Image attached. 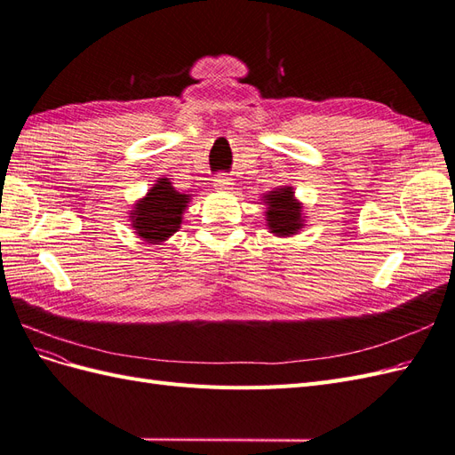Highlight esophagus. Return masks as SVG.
<instances>
[{"mask_svg": "<svg viewBox=\"0 0 455 455\" xmlns=\"http://www.w3.org/2000/svg\"><path fill=\"white\" fill-rule=\"evenodd\" d=\"M231 178L228 174H216L214 176V188L218 189H229L231 188Z\"/></svg>", "mask_w": 455, "mask_h": 455, "instance_id": "obj_1", "label": "esophagus"}]
</instances>
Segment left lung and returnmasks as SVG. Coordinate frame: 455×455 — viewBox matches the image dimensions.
Masks as SVG:
<instances>
[{
    "label": "left lung",
    "mask_w": 455,
    "mask_h": 455,
    "mask_svg": "<svg viewBox=\"0 0 455 455\" xmlns=\"http://www.w3.org/2000/svg\"><path fill=\"white\" fill-rule=\"evenodd\" d=\"M267 226L275 235H294L301 226V211L291 188L271 191L266 197Z\"/></svg>",
    "instance_id": "left-lung-1"
}]
</instances>
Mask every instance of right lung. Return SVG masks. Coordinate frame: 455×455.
I'll return each mask as SVG.
<instances>
[{
	"label": "right lung",
	"instance_id": "right-lung-1",
	"mask_svg": "<svg viewBox=\"0 0 455 455\" xmlns=\"http://www.w3.org/2000/svg\"><path fill=\"white\" fill-rule=\"evenodd\" d=\"M189 196L178 194L167 178H161L132 211V228L148 243H161L180 228Z\"/></svg>",
	"mask_w": 455,
	"mask_h": 455
}]
</instances>
